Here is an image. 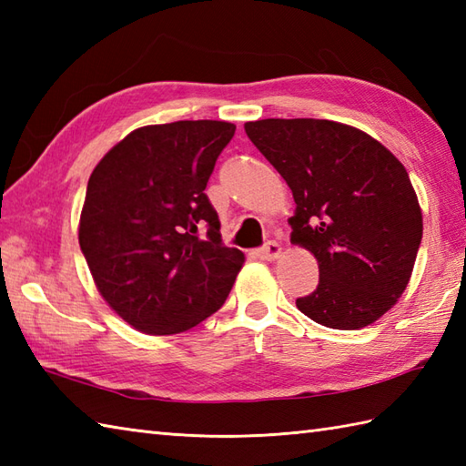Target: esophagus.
<instances>
[{"label": "esophagus", "instance_id": "1", "mask_svg": "<svg viewBox=\"0 0 466 466\" xmlns=\"http://www.w3.org/2000/svg\"><path fill=\"white\" fill-rule=\"evenodd\" d=\"M282 252V248H280V244L276 242V240H268L266 242L262 248H258V256L262 260H274V258H279V254Z\"/></svg>", "mask_w": 466, "mask_h": 466}]
</instances>
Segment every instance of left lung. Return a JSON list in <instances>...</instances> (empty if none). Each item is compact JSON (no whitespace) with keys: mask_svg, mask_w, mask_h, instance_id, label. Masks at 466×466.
Segmentation results:
<instances>
[{"mask_svg":"<svg viewBox=\"0 0 466 466\" xmlns=\"http://www.w3.org/2000/svg\"><path fill=\"white\" fill-rule=\"evenodd\" d=\"M244 130L290 186V240L319 260V286L296 300L299 310L336 330L379 320L407 289L422 240L409 172L346 124L270 117Z\"/></svg>","mask_w":466,"mask_h":466,"instance_id":"obj_1","label":"left lung"}]
</instances>
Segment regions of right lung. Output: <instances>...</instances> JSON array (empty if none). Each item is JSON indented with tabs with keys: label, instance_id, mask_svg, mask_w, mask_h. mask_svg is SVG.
Returning a JSON list of instances; mask_svg holds the SVG:
<instances>
[{
	"label": "right lung",
	"instance_id": "1",
	"mask_svg": "<svg viewBox=\"0 0 466 466\" xmlns=\"http://www.w3.org/2000/svg\"><path fill=\"white\" fill-rule=\"evenodd\" d=\"M234 124L182 120L137 127L87 182L80 248L104 300L146 334H177L226 302L244 264L222 244L206 196Z\"/></svg>",
	"mask_w": 466,
	"mask_h": 466
}]
</instances>
